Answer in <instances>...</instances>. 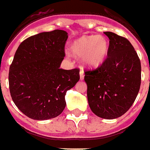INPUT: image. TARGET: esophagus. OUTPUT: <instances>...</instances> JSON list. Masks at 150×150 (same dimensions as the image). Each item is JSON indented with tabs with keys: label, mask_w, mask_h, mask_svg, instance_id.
<instances>
[{
	"label": "esophagus",
	"mask_w": 150,
	"mask_h": 150,
	"mask_svg": "<svg viewBox=\"0 0 150 150\" xmlns=\"http://www.w3.org/2000/svg\"><path fill=\"white\" fill-rule=\"evenodd\" d=\"M84 77H85V74H84V71L81 69V70L80 71V79L83 80Z\"/></svg>",
	"instance_id": "1"
}]
</instances>
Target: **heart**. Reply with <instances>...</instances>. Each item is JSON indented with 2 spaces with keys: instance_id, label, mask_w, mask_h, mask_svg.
<instances>
[{
  "instance_id": "b5f03b06",
  "label": "heart",
  "mask_w": 150,
  "mask_h": 150,
  "mask_svg": "<svg viewBox=\"0 0 150 150\" xmlns=\"http://www.w3.org/2000/svg\"><path fill=\"white\" fill-rule=\"evenodd\" d=\"M71 52L74 55L82 57L83 63L89 67H97L105 59L109 45L102 36L83 37L72 44Z\"/></svg>"
}]
</instances>
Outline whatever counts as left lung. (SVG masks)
I'll use <instances>...</instances> for the list:
<instances>
[{
	"label": "left lung",
	"instance_id": "8db88e82",
	"mask_svg": "<svg viewBox=\"0 0 150 150\" xmlns=\"http://www.w3.org/2000/svg\"><path fill=\"white\" fill-rule=\"evenodd\" d=\"M107 57L96 69H85L88 105L105 119L121 117L132 106L139 92L142 66L129 40L112 32Z\"/></svg>",
	"mask_w": 150,
	"mask_h": 150
}]
</instances>
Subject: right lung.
<instances>
[{
  "label": "right lung",
  "mask_w": 150,
  "mask_h": 150,
  "mask_svg": "<svg viewBox=\"0 0 150 150\" xmlns=\"http://www.w3.org/2000/svg\"><path fill=\"white\" fill-rule=\"evenodd\" d=\"M68 33L55 29L21 43L9 67L8 85L14 104L33 120H48L64 110L66 92L80 79V69H60Z\"/></svg>",
  "instance_id": "add662e5"
}]
</instances>
